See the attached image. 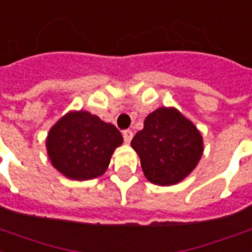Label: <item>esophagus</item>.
<instances>
[{
  "label": "esophagus",
  "mask_w": 252,
  "mask_h": 252,
  "mask_svg": "<svg viewBox=\"0 0 252 252\" xmlns=\"http://www.w3.org/2000/svg\"><path fill=\"white\" fill-rule=\"evenodd\" d=\"M131 138H133V131H131V130H125V131H123V140H125V142L129 144L130 141H131Z\"/></svg>",
  "instance_id": "obj_1"
}]
</instances>
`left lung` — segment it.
Listing matches in <instances>:
<instances>
[{"label": "left lung", "instance_id": "1", "mask_svg": "<svg viewBox=\"0 0 252 252\" xmlns=\"http://www.w3.org/2000/svg\"><path fill=\"white\" fill-rule=\"evenodd\" d=\"M146 179L169 186L185 179L202 156V137L175 108H158L146 117L131 140Z\"/></svg>", "mask_w": 252, "mask_h": 252}]
</instances>
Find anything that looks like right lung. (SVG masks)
Here are the masks:
<instances>
[{
  "label": "right lung",
  "instance_id": "right-lung-1",
  "mask_svg": "<svg viewBox=\"0 0 252 252\" xmlns=\"http://www.w3.org/2000/svg\"><path fill=\"white\" fill-rule=\"evenodd\" d=\"M121 131L87 111L69 112L51 127L47 152L55 168L67 178L88 180L104 174Z\"/></svg>",
  "mask_w": 252,
  "mask_h": 252
}]
</instances>
